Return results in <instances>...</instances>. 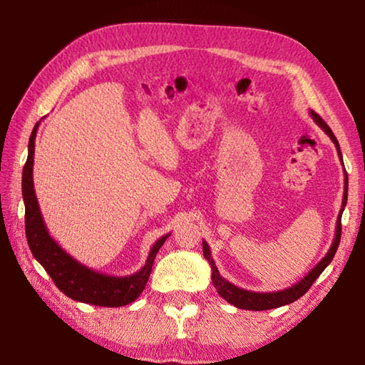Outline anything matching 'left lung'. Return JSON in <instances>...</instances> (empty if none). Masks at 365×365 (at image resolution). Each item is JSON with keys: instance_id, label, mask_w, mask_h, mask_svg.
<instances>
[{"instance_id": "1", "label": "left lung", "mask_w": 365, "mask_h": 365, "mask_svg": "<svg viewBox=\"0 0 365 365\" xmlns=\"http://www.w3.org/2000/svg\"><path fill=\"white\" fill-rule=\"evenodd\" d=\"M311 117L314 119V122L317 123V125L322 128V130L329 135L330 140L335 143L336 146V151H338V156L339 160L343 163V156H341V151H339V145H338V140L335 138V135L330 130V127L327 125V123L322 120V117L319 114L314 113L311 110ZM346 201H348V174H346L344 170V193H343V202H341V209H339V214H338V219H336V228H335V238H333L331 246L327 255L320 259L319 264L316 267L311 269L307 272V275L302 277L299 282H296L294 285L288 287L285 289H280V292H272V293H257V292H250V289H245V288H240V287H235L233 283H230L228 280H225L224 277L219 274L217 267H215V262L211 256V250H209V245L206 242H202V255H205L206 261L211 264V270H212V283L215 289H217V293L224 298L227 302H230L235 307L238 309H246V311H267V309H275V307H280V306H285L289 304V302H293L296 299H299L302 294H304L309 288L312 287V283L317 280V277L322 274L325 270L327 265L331 262L333 256H335V252L338 250V245H339V238H341V214L344 211V206H346Z\"/></svg>"}]
</instances>
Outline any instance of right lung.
<instances>
[{"label":"right lung","mask_w":365,"mask_h":365,"mask_svg":"<svg viewBox=\"0 0 365 365\" xmlns=\"http://www.w3.org/2000/svg\"><path fill=\"white\" fill-rule=\"evenodd\" d=\"M40 122H36L29 140V156L22 172V196L26 205V237L29 248L34 257L45 269L56 287L73 301L86 302L93 306L120 307L130 304L145 289L150 279L154 257L160 246L170 237V233L163 235L148 255L143 267L132 275L115 277L96 272L86 267L69 252L61 248L56 240L49 235L43 220V215L36 200L34 188V156H35V137Z\"/></svg>","instance_id":"obj_1"}]
</instances>
